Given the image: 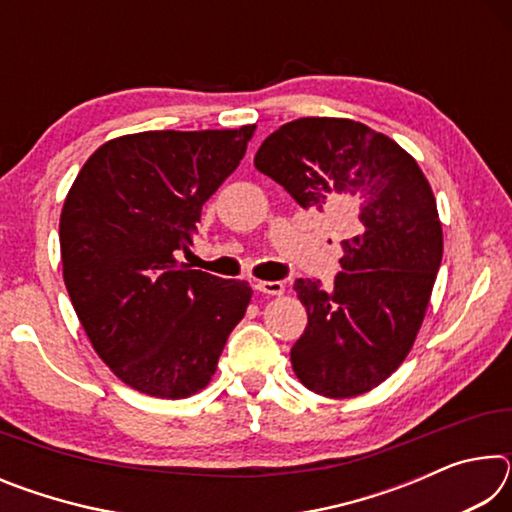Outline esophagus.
I'll return each mask as SVG.
<instances>
[{
  "instance_id": "obj_1",
  "label": "esophagus",
  "mask_w": 512,
  "mask_h": 512,
  "mask_svg": "<svg viewBox=\"0 0 512 512\" xmlns=\"http://www.w3.org/2000/svg\"><path fill=\"white\" fill-rule=\"evenodd\" d=\"M255 289L266 293V296H282L284 284L282 282H255Z\"/></svg>"
}]
</instances>
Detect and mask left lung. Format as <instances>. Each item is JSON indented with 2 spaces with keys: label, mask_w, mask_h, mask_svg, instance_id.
Here are the masks:
<instances>
[{
  "label": "left lung",
  "mask_w": 512,
  "mask_h": 512,
  "mask_svg": "<svg viewBox=\"0 0 512 512\" xmlns=\"http://www.w3.org/2000/svg\"><path fill=\"white\" fill-rule=\"evenodd\" d=\"M255 167L307 210L332 212L345 239L334 287L296 280L307 309L291 366L323 397L368 393L402 366L443 259L436 198L413 155L341 117H300L259 146Z\"/></svg>",
  "instance_id": "left-lung-1"
}]
</instances>
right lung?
<instances>
[{
    "label": "right lung",
    "instance_id": "right-lung-1",
    "mask_svg": "<svg viewBox=\"0 0 512 512\" xmlns=\"http://www.w3.org/2000/svg\"><path fill=\"white\" fill-rule=\"evenodd\" d=\"M253 133L255 124L121 135L69 189L60 214L69 300L94 352L135 391L162 400L203 391L246 314L248 282L192 271L176 253Z\"/></svg>",
    "mask_w": 512,
    "mask_h": 512
}]
</instances>
